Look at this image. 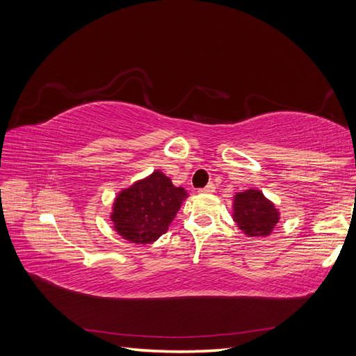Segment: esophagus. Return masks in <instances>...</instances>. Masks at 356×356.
Masks as SVG:
<instances>
[{
    "mask_svg": "<svg viewBox=\"0 0 356 356\" xmlns=\"http://www.w3.org/2000/svg\"><path fill=\"white\" fill-rule=\"evenodd\" d=\"M215 191V186L212 184V182H209V184L207 187H203L199 190V193H202V195H211V193Z\"/></svg>",
    "mask_w": 356,
    "mask_h": 356,
    "instance_id": "34e87169",
    "label": "esophagus"
}]
</instances>
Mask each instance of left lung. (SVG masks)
Returning a JSON list of instances; mask_svg holds the SVG:
<instances>
[{
	"label": "left lung",
	"mask_w": 356,
	"mask_h": 356,
	"mask_svg": "<svg viewBox=\"0 0 356 356\" xmlns=\"http://www.w3.org/2000/svg\"><path fill=\"white\" fill-rule=\"evenodd\" d=\"M232 217L248 238H267L281 220V213L261 190L250 188L233 196Z\"/></svg>",
	"instance_id": "1"
}]
</instances>
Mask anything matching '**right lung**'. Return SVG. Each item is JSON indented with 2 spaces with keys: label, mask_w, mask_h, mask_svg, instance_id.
<instances>
[{
  "label": "right lung",
  "mask_w": 356,
  "mask_h": 356,
  "mask_svg": "<svg viewBox=\"0 0 356 356\" xmlns=\"http://www.w3.org/2000/svg\"><path fill=\"white\" fill-rule=\"evenodd\" d=\"M186 188L175 187L161 170L139 179L118 193L110 218L123 239L136 245L156 242L177 217Z\"/></svg>",
  "instance_id": "1"
}]
</instances>
